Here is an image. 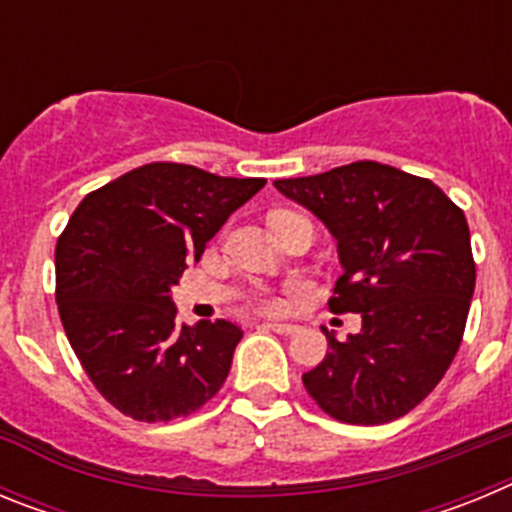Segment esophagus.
Wrapping results in <instances>:
<instances>
[{"label":"esophagus","mask_w":512,"mask_h":512,"mask_svg":"<svg viewBox=\"0 0 512 512\" xmlns=\"http://www.w3.org/2000/svg\"><path fill=\"white\" fill-rule=\"evenodd\" d=\"M261 330H274V333H282V336H292V333H297V325L292 323H261L259 325Z\"/></svg>","instance_id":"34e87169"}]
</instances>
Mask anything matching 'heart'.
I'll return each instance as SVG.
<instances>
[{
    "label": "heart",
    "mask_w": 512,
    "mask_h": 512,
    "mask_svg": "<svg viewBox=\"0 0 512 512\" xmlns=\"http://www.w3.org/2000/svg\"><path fill=\"white\" fill-rule=\"evenodd\" d=\"M259 305L264 307V310H282V300H279V297H261L259 300Z\"/></svg>",
    "instance_id": "obj_1"
}]
</instances>
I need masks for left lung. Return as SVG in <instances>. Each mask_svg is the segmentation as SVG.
Instances as JSON below:
<instances>
[{
    "label": "left lung",
    "mask_w": 512,
    "mask_h": 512,
    "mask_svg": "<svg viewBox=\"0 0 512 512\" xmlns=\"http://www.w3.org/2000/svg\"><path fill=\"white\" fill-rule=\"evenodd\" d=\"M274 187L320 217L343 274L333 312H359L361 330L302 374L330 418L379 425L431 395L459 351L474 295L467 217L431 182L377 161L277 179Z\"/></svg>",
    "instance_id": "8db88e82"
}]
</instances>
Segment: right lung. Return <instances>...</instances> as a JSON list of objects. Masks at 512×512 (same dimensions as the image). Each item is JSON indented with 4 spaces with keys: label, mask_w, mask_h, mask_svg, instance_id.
<instances>
[{
    "label": "right lung",
    "mask_w": 512,
    "mask_h": 512,
    "mask_svg": "<svg viewBox=\"0 0 512 512\" xmlns=\"http://www.w3.org/2000/svg\"><path fill=\"white\" fill-rule=\"evenodd\" d=\"M266 179L146 164L89 192L56 243V300L76 359L120 413L161 423L217 395L243 330L176 323L171 287Z\"/></svg>",
    "instance_id": "1"
}]
</instances>
